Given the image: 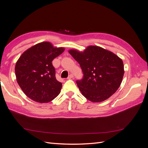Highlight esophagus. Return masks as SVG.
Returning <instances> with one entry per match:
<instances>
[{"label":"esophagus","mask_w":148,"mask_h":148,"mask_svg":"<svg viewBox=\"0 0 148 148\" xmlns=\"http://www.w3.org/2000/svg\"><path fill=\"white\" fill-rule=\"evenodd\" d=\"M73 78V75L72 74H70V75H69V77H68V78H67V79H70Z\"/></svg>","instance_id":"obj_1"}]
</instances>
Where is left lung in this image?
<instances>
[{
	"label": "left lung",
	"instance_id": "8db88e82",
	"mask_svg": "<svg viewBox=\"0 0 148 148\" xmlns=\"http://www.w3.org/2000/svg\"><path fill=\"white\" fill-rule=\"evenodd\" d=\"M77 60L83 78L77 81L82 95L93 102H102L117 91L122 82V60L115 53L96 46H89L83 52L69 51Z\"/></svg>",
	"mask_w": 148,
	"mask_h": 148
}]
</instances>
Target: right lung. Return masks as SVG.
<instances>
[{
    "label": "right lung",
    "mask_w": 148,
    "mask_h": 148,
    "mask_svg": "<svg viewBox=\"0 0 148 148\" xmlns=\"http://www.w3.org/2000/svg\"><path fill=\"white\" fill-rule=\"evenodd\" d=\"M65 51L49 42H42L27 49L15 65L16 82L22 91L33 101L49 102L59 95L62 83L56 78L52 62Z\"/></svg>",
    "instance_id": "right-lung-1"
}]
</instances>
